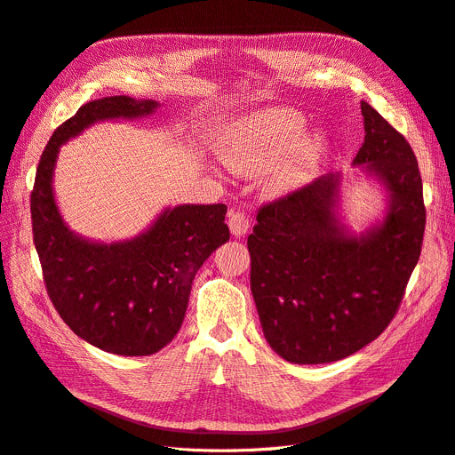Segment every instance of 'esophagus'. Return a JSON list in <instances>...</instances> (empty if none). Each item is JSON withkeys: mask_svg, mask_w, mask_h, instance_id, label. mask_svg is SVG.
I'll use <instances>...</instances> for the list:
<instances>
[{"mask_svg": "<svg viewBox=\"0 0 455 455\" xmlns=\"http://www.w3.org/2000/svg\"><path fill=\"white\" fill-rule=\"evenodd\" d=\"M228 227H230L232 236H245L247 230L251 228V221L243 212H230L228 213Z\"/></svg>", "mask_w": 455, "mask_h": 455, "instance_id": "1", "label": "esophagus"}]
</instances>
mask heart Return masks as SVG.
<instances>
[{
  "label": "heart",
  "instance_id": "obj_1",
  "mask_svg": "<svg viewBox=\"0 0 455 455\" xmlns=\"http://www.w3.org/2000/svg\"><path fill=\"white\" fill-rule=\"evenodd\" d=\"M304 117L289 108H272L249 117L219 146L223 163L242 176L264 172V189L283 195L306 178L324 148L321 134H301Z\"/></svg>",
  "mask_w": 455,
  "mask_h": 455
}]
</instances>
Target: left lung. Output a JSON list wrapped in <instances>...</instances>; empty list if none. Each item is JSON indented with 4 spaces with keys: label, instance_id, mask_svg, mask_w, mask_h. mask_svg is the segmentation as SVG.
Wrapping results in <instances>:
<instances>
[{
    "label": "left lung",
    "instance_id": "1",
    "mask_svg": "<svg viewBox=\"0 0 455 455\" xmlns=\"http://www.w3.org/2000/svg\"><path fill=\"white\" fill-rule=\"evenodd\" d=\"M365 139L352 164L388 193L382 221L350 232L338 213L339 174L264 204L249 234L251 292L266 341L291 363H330L377 339L395 316L426 228L411 144L362 100Z\"/></svg>",
    "mask_w": 455,
    "mask_h": 455
}]
</instances>
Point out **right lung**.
<instances>
[{
  "label": "right lung",
  "instance_id": "add662e5",
  "mask_svg": "<svg viewBox=\"0 0 455 455\" xmlns=\"http://www.w3.org/2000/svg\"><path fill=\"white\" fill-rule=\"evenodd\" d=\"M156 100L127 95L82 105L48 140L31 191L33 243L46 292L63 323L90 345L120 356H149L174 339L198 267L228 242L225 204L166 208L137 238L90 242L65 225L52 178L60 146L103 120H132Z\"/></svg>",
  "mask_w": 455,
  "mask_h": 455
}]
</instances>
